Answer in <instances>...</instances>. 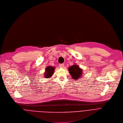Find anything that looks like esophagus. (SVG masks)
<instances>
[{
    "mask_svg": "<svg viewBox=\"0 0 123 123\" xmlns=\"http://www.w3.org/2000/svg\"><path fill=\"white\" fill-rule=\"evenodd\" d=\"M60 67H61V68H64V64H60Z\"/></svg>",
    "mask_w": 123,
    "mask_h": 123,
    "instance_id": "1",
    "label": "esophagus"
}]
</instances>
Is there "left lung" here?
<instances>
[{
	"label": "left lung",
	"instance_id": "obj_1",
	"mask_svg": "<svg viewBox=\"0 0 123 123\" xmlns=\"http://www.w3.org/2000/svg\"><path fill=\"white\" fill-rule=\"evenodd\" d=\"M68 71L71 77L74 80L80 79L83 74L82 69L77 64H74L70 66L68 68Z\"/></svg>",
	"mask_w": 123,
	"mask_h": 123
}]
</instances>
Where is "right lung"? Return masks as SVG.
Returning <instances> with one entry per match:
<instances>
[{"label":"right lung","mask_w":123,"mask_h":123,"mask_svg":"<svg viewBox=\"0 0 123 123\" xmlns=\"http://www.w3.org/2000/svg\"><path fill=\"white\" fill-rule=\"evenodd\" d=\"M55 68L51 66H47L45 69L44 78H50L53 75Z\"/></svg>","instance_id":"1"}]
</instances>
